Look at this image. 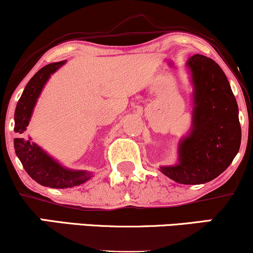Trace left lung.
I'll return each mask as SVG.
<instances>
[{"label": "left lung", "instance_id": "left-lung-1", "mask_svg": "<svg viewBox=\"0 0 253 253\" xmlns=\"http://www.w3.org/2000/svg\"><path fill=\"white\" fill-rule=\"evenodd\" d=\"M187 65L194 88L193 128L179 144V163L162 167L182 184H202L222 173L238 153L242 128L238 104L225 72L211 58L195 54Z\"/></svg>", "mask_w": 253, "mask_h": 253}]
</instances>
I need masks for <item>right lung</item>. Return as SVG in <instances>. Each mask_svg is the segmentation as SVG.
Listing matches in <instances>:
<instances>
[{
	"label": "right lung",
	"instance_id": "obj_1",
	"mask_svg": "<svg viewBox=\"0 0 253 253\" xmlns=\"http://www.w3.org/2000/svg\"><path fill=\"white\" fill-rule=\"evenodd\" d=\"M65 63L66 60L48 64L40 69L31 78L16 104L15 126H14V132L19 135L14 139L15 153L22 163V167L25 168L26 172L39 184L45 187L59 188V189L82 184L90 178V173L85 171L65 169L50 156H47V153L43 152L37 144L31 143V139H26L22 135L26 127L30 124L32 112L43 85L51 75Z\"/></svg>",
	"mask_w": 253,
	"mask_h": 253
}]
</instances>
